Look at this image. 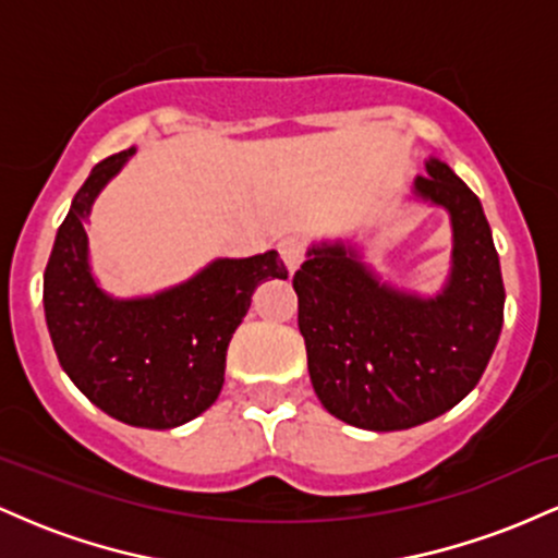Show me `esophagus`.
<instances>
[{
	"label": "esophagus",
	"mask_w": 558,
	"mask_h": 558,
	"mask_svg": "<svg viewBox=\"0 0 558 558\" xmlns=\"http://www.w3.org/2000/svg\"><path fill=\"white\" fill-rule=\"evenodd\" d=\"M278 248H280V257H283V262H286L288 272H296L301 262H304V254H306L304 241L296 239V235H286V239H280Z\"/></svg>",
	"instance_id": "esophagus-1"
}]
</instances>
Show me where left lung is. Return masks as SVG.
I'll return each instance as SVG.
<instances>
[{"label": "left lung", "mask_w": 558, "mask_h": 558, "mask_svg": "<svg viewBox=\"0 0 558 558\" xmlns=\"http://www.w3.org/2000/svg\"><path fill=\"white\" fill-rule=\"evenodd\" d=\"M412 194L448 213L451 267L433 296L383 280L351 241H315L293 275L312 386L332 417L409 430L477 386L504 325V280L483 204L438 157Z\"/></svg>", "instance_id": "left-lung-1"}]
</instances>
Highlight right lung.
Instances as JSON below:
<instances>
[{"label":"right lung","instance_id":"obj_1","mask_svg":"<svg viewBox=\"0 0 558 558\" xmlns=\"http://www.w3.org/2000/svg\"><path fill=\"white\" fill-rule=\"evenodd\" d=\"M136 149L101 159L73 196L44 272V315L57 360L94 407L133 427L185 425L220 396L226 354L254 288L288 278L278 252L213 259L183 283L118 299L88 259L86 222L96 196Z\"/></svg>","mask_w":558,"mask_h":558}]
</instances>
